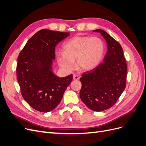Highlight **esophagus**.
I'll use <instances>...</instances> for the list:
<instances>
[{
  "label": "esophagus",
  "instance_id": "1",
  "mask_svg": "<svg viewBox=\"0 0 146 146\" xmlns=\"http://www.w3.org/2000/svg\"><path fill=\"white\" fill-rule=\"evenodd\" d=\"M73 78H74V80H78L79 78H80V77H79L78 76H77V75H74L73 76Z\"/></svg>",
  "mask_w": 146,
  "mask_h": 146
}]
</instances>
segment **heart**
I'll return each mask as SVG.
<instances>
[{
  "label": "heart",
  "instance_id": "1",
  "mask_svg": "<svg viewBox=\"0 0 146 146\" xmlns=\"http://www.w3.org/2000/svg\"><path fill=\"white\" fill-rule=\"evenodd\" d=\"M64 52L57 54L59 64L66 70L74 68L76 59L77 67L88 71L95 68L102 58L105 52V44L99 37L90 36H75L63 46Z\"/></svg>",
  "mask_w": 146,
  "mask_h": 146
}]
</instances>
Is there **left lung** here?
I'll use <instances>...</instances> for the list:
<instances>
[{
  "mask_svg": "<svg viewBox=\"0 0 146 146\" xmlns=\"http://www.w3.org/2000/svg\"><path fill=\"white\" fill-rule=\"evenodd\" d=\"M94 32L102 35L108 50L103 62L82 75L80 97L90 109L102 111L112 107L125 90L127 66L120 44L103 30Z\"/></svg>",
  "mask_w": 146,
  "mask_h": 146,
  "instance_id": "1",
  "label": "left lung"
}]
</instances>
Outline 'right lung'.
Returning <instances> with one entry per match:
<instances>
[{
	"mask_svg": "<svg viewBox=\"0 0 146 146\" xmlns=\"http://www.w3.org/2000/svg\"><path fill=\"white\" fill-rule=\"evenodd\" d=\"M69 35L42 29L29 39L17 57L16 74L22 96L38 111L55 109L72 82V74L60 78L51 71L55 46Z\"/></svg>",
	"mask_w": 146,
	"mask_h": 146,
	"instance_id": "add662e5",
	"label": "right lung"
}]
</instances>
